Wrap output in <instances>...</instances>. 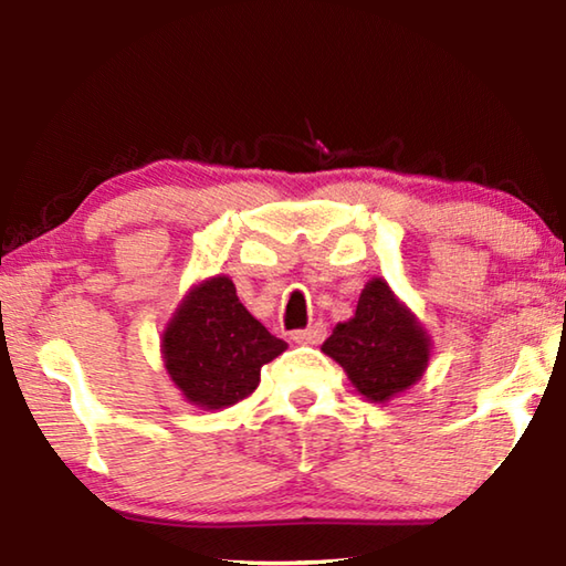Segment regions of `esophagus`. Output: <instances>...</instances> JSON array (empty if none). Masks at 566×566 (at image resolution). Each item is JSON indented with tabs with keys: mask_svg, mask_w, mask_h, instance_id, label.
Masks as SVG:
<instances>
[{
	"mask_svg": "<svg viewBox=\"0 0 566 566\" xmlns=\"http://www.w3.org/2000/svg\"><path fill=\"white\" fill-rule=\"evenodd\" d=\"M324 337H327V327H324L322 322L312 324V327H306V329H296L292 334V339L296 344H319Z\"/></svg>",
	"mask_w": 566,
	"mask_h": 566,
	"instance_id": "obj_1",
	"label": "esophagus"
}]
</instances>
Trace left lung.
I'll use <instances>...</instances> for the list:
<instances>
[{"label":"left lung","mask_w":566,"mask_h":566,"mask_svg":"<svg viewBox=\"0 0 566 566\" xmlns=\"http://www.w3.org/2000/svg\"><path fill=\"white\" fill-rule=\"evenodd\" d=\"M322 352L347 371L361 397L389 401L424 375L432 339L385 280L367 282L357 312L334 327Z\"/></svg>","instance_id":"1"}]
</instances>
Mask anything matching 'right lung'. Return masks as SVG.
<instances>
[{
	"label": "right lung",
	"mask_w": 566,
	"mask_h": 566,
	"mask_svg": "<svg viewBox=\"0 0 566 566\" xmlns=\"http://www.w3.org/2000/svg\"><path fill=\"white\" fill-rule=\"evenodd\" d=\"M284 349L286 342L244 310L224 274L191 286L161 334L171 381L202 409H224L247 399L260 385L264 364Z\"/></svg>",
	"instance_id": "1"
}]
</instances>
